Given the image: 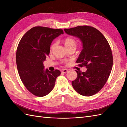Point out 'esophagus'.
<instances>
[{
    "mask_svg": "<svg viewBox=\"0 0 127 127\" xmlns=\"http://www.w3.org/2000/svg\"><path fill=\"white\" fill-rule=\"evenodd\" d=\"M68 71V70H67V69H62V72H63V73H66Z\"/></svg>",
    "mask_w": 127,
    "mask_h": 127,
    "instance_id": "34e87169",
    "label": "esophagus"
}]
</instances>
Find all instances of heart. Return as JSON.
Returning a JSON list of instances; mask_svg holds the SVG:
<instances>
[{"label": "heart", "instance_id": "obj_1", "mask_svg": "<svg viewBox=\"0 0 127 127\" xmlns=\"http://www.w3.org/2000/svg\"><path fill=\"white\" fill-rule=\"evenodd\" d=\"M64 44H65V47L72 46H75V47L76 46V42L75 41V40L74 39L70 38V37H68V38H66L65 40V41H64ZM55 44H53L52 45H51V49L55 46Z\"/></svg>", "mask_w": 127, "mask_h": 127}]
</instances>
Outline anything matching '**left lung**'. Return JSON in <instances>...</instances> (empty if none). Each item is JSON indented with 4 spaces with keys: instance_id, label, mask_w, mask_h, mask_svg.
Segmentation results:
<instances>
[{
    "instance_id": "obj_1",
    "label": "left lung",
    "mask_w": 127,
    "mask_h": 127,
    "mask_svg": "<svg viewBox=\"0 0 127 127\" xmlns=\"http://www.w3.org/2000/svg\"><path fill=\"white\" fill-rule=\"evenodd\" d=\"M64 31L82 42V50L76 62L87 68L85 72L76 70L77 77L72 81V87L81 95H93L103 87L111 73L113 64L111 48L103 35L92 27L78 26L64 29Z\"/></svg>"
}]
</instances>
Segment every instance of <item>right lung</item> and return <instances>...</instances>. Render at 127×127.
I'll use <instances>...</instances> for the list:
<instances>
[{
  "mask_svg": "<svg viewBox=\"0 0 127 127\" xmlns=\"http://www.w3.org/2000/svg\"><path fill=\"white\" fill-rule=\"evenodd\" d=\"M63 33L60 29L35 27L19 42L16 56L18 74L26 88L35 95L42 97L50 93L61 74L58 70L45 69L43 62L49 55L53 40Z\"/></svg>",
  "mask_w": 127,
  "mask_h": 127,
  "instance_id": "add662e5",
  "label": "right lung"
}]
</instances>
